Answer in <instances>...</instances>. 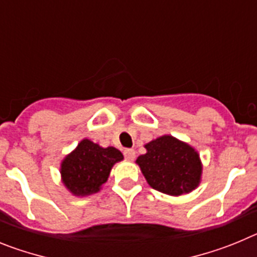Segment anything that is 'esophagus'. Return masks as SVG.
Listing matches in <instances>:
<instances>
[{
	"mask_svg": "<svg viewBox=\"0 0 257 257\" xmlns=\"http://www.w3.org/2000/svg\"><path fill=\"white\" fill-rule=\"evenodd\" d=\"M123 156H124V158H126V160L133 161L134 158H135L136 153H135V151H134V149H124Z\"/></svg>",
	"mask_w": 257,
	"mask_h": 257,
	"instance_id": "esophagus-1",
	"label": "esophagus"
}]
</instances>
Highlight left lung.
<instances>
[{
  "instance_id": "left-lung-1",
  "label": "left lung",
  "mask_w": 257,
  "mask_h": 257,
  "mask_svg": "<svg viewBox=\"0 0 257 257\" xmlns=\"http://www.w3.org/2000/svg\"><path fill=\"white\" fill-rule=\"evenodd\" d=\"M147 153L136 162L153 189L170 196L192 192L201 180L199 156L192 147L170 135L145 145Z\"/></svg>"
}]
</instances>
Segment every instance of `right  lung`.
Masks as SVG:
<instances>
[{"label":"right lung","mask_w":257,"mask_h":257,"mask_svg":"<svg viewBox=\"0 0 257 257\" xmlns=\"http://www.w3.org/2000/svg\"><path fill=\"white\" fill-rule=\"evenodd\" d=\"M122 160L118 149L101 148L85 139L61 163L63 181L76 196H88L99 192L101 184L108 180L112 166Z\"/></svg>","instance_id":"right-lung-1"}]
</instances>
